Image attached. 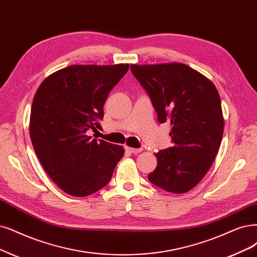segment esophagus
<instances>
[{
  "mask_svg": "<svg viewBox=\"0 0 257 257\" xmlns=\"http://www.w3.org/2000/svg\"><path fill=\"white\" fill-rule=\"evenodd\" d=\"M126 148V150L127 151H129V153H131V154H135V155H137V154H140L142 150V148H132V147H129V146H126L125 147Z\"/></svg>",
  "mask_w": 257,
  "mask_h": 257,
  "instance_id": "34e87169",
  "label": "esophagus"
}]
</instances>
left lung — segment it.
<instances>
[{
	"instance_id": "8db88e82",
	"label": "left lung",
	"mask_w": 257,
	"mask_h": 257,
	"mask_svg": "<svg viewBox=\"0 0 257 257\" xmlns=\"http://www.w3.org/2000/svg\"><path fill=\"white\" fill-rule=\"evenodd\" d=\"M158 113L170 121L174 146L155 154L158 164L148 179L173 194H184L206 175L219 150L224 119L215 84L180 62L131 64Z\"/></svg>"
}]
</instances>
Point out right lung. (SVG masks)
<instances>
[{
  "mask_svg": "<svg viewBox=\"0 0 257 257\" xmlns=\"http://www.w3.org/2000/svg\"><path fill=\"white\" fill-rule=\"evenodd\" d=\"M128 63L75 64L42 81L32 104L30 135L46 174L66 194L85 197L111 180L123 148L91 139L100 128L110 91L127 73Z\"/></svg>",
  "mask_w": 257,
  "mask_h": 257,
  "instance_id": "add662e5",
  "label": "right lung"
}]
</instances>
